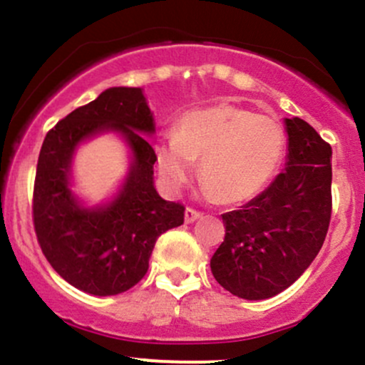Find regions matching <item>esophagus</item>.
Here are the masks:
<instances>
[{"label":"esophagus","instance_id":"obj_1","mask_svg":"<svg viewBox=\"0 0 365 365\" xmlns=\"http://www.w3.org/2000/svg\"><path fill=\"white\" fill-rule=\"evenodd\" d=\"M200 217H202V214H200L198 210H195V208H186V212H184V220H186V224L195 222Z\"/></svg>","mask_w":365,"mask_h":365}]
</instances>
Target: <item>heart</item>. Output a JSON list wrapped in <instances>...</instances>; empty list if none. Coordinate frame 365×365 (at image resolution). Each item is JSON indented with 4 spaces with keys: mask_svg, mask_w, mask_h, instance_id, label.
<instances>
[{
    "mask_svg": "<svg viewBox=\"0 0 365 365\" xmlns=\"http://www.w3.org/2000/svg\"><path fill=\"white\" fill-rule=\"evenodd\" d=\"M284 145V130L272 117L217 103L186 113L175 136L157 145L155 160L170 193L186 186L195 174V160H202L205 195L236 203L260 193L271 181L281 165Z\"/></svg>",
    "mask_w": 365,
    "mask_h": 365,
    "instance_id": "heart-1",
    "label": "heart"
}]
</instances>
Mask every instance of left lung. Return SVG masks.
I'll return each mask as SVG.
<instances>
[{
	"instance_id": "left-lung-1",
	"label": "left lung",
	"mask_w": 365,
	"mask_h": 365,
	"mask_svg": "<svg viewBox=\"0 0 365 365\" xmlns=\"http://www.w3.org/2000/svg\"><path fill=\"white\" fill-rule=\"evenodd\" d=\"M284 170L240 210L222 215L226 236L210 259L235 297L265 300L292 286L321 250L331 219V146L302 118H284Z\"/></svg>"
}]
</instances>
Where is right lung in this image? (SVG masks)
<instances>
[{"label":"right lung","instance_id":"obj_1","mask_svg":"<svg viewBox=\"0 0 365 365\" xmlns=\"http://www.w3.org/2000/svg\"><path fill=\"white\" fill-rule=\"evenodd\" d=\"M117 133L130 148V169L118 193L89 207L71 191L78 146L100 133ZM155 120L141 88H110L68 113L41 146L34 182L36 236L51 267L81 292L112 297L148 271L158 236L184 222V207L155 190V150L145 136Z\"/></svg>","mask_w":365,"mask_h":365}]
</instances>
